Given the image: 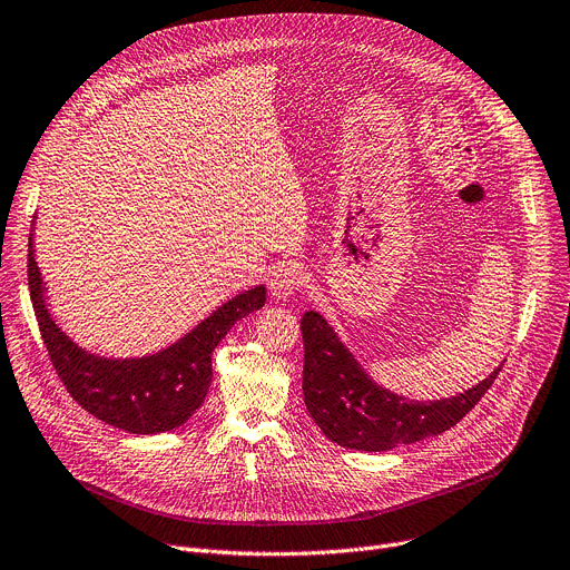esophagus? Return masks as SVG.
Here are the masks:
<instances>
[{
	"instance_id": "1",
	"label": "esophagus",
	"mask_w": 570,
	"mask_h": 570,
	"mask_svg": "<svg viewBox=\"0 0 570 570\" xmlns=\"http://www.w3.org/2000/svg\"><path fill=\"white\" fill-rule=\"evenodd\" d=\"M304 284V273L293 262H282L271 273V293L275 299H288Z\"/></svg>"
}]
</instances>
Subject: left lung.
Instances as JSON below:
<instances>
[{
    "instance_id": "left-lung-1",
    "label": "left lung",
    "mask_w": 570,
    "mask_h": 570,
    "mask_svg": "<svg viewBox=\"0 0 570 570\" xmlns=\"http://www.w3.org/2000/svg\"><path fill=\"white\" fill-rule=\"evenodd\" d=\"M299 327L304 404L323 434L350 450L386 452L443 434L482 400L502 368L454 397L406 400L375 384L321 314L306 312Z\"/></svg>"
}]
</instances>
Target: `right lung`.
I'll list each match as a JSON object with an SVG mask.
<instances>
[{
    "label": "right lung",
    "mask_w": 570,
    "mask_h": 570,
    "mask_svg": "<svg viewBox=\"0 0 570 570\" xmlns=\"http://www.w3.org/2000/svg\"><path fill=\"white\" fill-rule=\"evenodd\" d=\"M27 277L42 343L63 386L95 419L129 434H159L184 425L212 386L214 350L236 321L266 302V286H254L227 299L170 347L149 356L109 358L79 347L49 316L31 236Z\"/></svg>",
    "instance_id": "right-lung-1"
}]
</instances>
